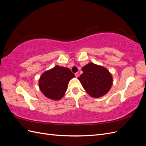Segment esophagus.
Returning a JSON list of instances; mask_svg holds the SVG:
<instances>
[{"mask_svg": "<svg viewBox=\"0 0 146 146\" xmlns=\"http://www.w3.org/2000/svg\"><path fill=\"white\" fill-rule=\"evenodd\" d=\"M75 76H76V77H78V76H79V74H78V72H76V74H75Z\"/></svg>", "mask_w": 146, "mask_h": 146, "instance_id": "34e87169", "label": "esophagus"}]
</instances>
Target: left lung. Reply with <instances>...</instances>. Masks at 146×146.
<instances>
[{
  "label": "left lung",
  "instance_id": "obj_1",
  "mask_svg": "<svg viewBox=\"0 0 146 146\" xmlns=\"http://www.w3.org/2000/svg\"><path fill=\"white\" fill-rule=\"evenodd\" d=\"M83 74L78 78L87 93L94 98L105 95L113 85V77L102 66L90 63L82 69Z\"/></svg>",
  "mask_w": 146,
  "mask_h": 146
}]
</instances>
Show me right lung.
<instances>
[{
  "label": "right lung",
  "mask_w": 146,
  "mask_h": 146,
  "mask_svg": "<svg viewBox=\"0 0 146 146\" xmlns=\"http://www.w3.org/2000/svg\"><path fill=\"white\" fill-rule=\"evenodd\" d=\"M74 77L69 68L55 66L42 73L39 80V88L46 98L58 100L64 96L69 81Z\"/></svg>",
  "instance_id": "1"
}]
</instances>
